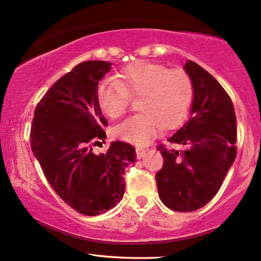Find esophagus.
Masks as SVG:
<instances>
[{
	"label": "esophagus",
	"mask_w": 261,
	"mask_h": 261,
	"mask_svg": "<svg viewBox=\"0 0 261 261\" xmlns=\"http://www.w3.org/2000/svg\"><path fill=\"white\" fill-rule=\"evenodd\" d=\"M136 154H137V159H142L147 155V150L143 148H137L136 149Z\"/></svg>",
	"instance_id": "1"
}]
</instances>
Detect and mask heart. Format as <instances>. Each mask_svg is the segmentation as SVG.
Returning a JSON list of instances; mask_svg holds the SVG:
<instances>
[{
	"instance_id": "heart-1",
	"label": "heart",
	"mask_w": 261,
	"mask_h": 261,
	"mask_svg": "<svg viewBox=\"0 0 261 261\" xmlns=\"http://www.w3.org/2000/svg\"><path fill=\"white\" fill-rule=\"evenodd\" d=\"M130 96L141 95L138 110L116 127L120 140L145 145L161 126L176 127L185 120L193 102L192 79L182 69L138 61L127 65L117 80H106L96 88V101L107 117L117 119L126 112Z\"/></svg>"
}]
</instances>
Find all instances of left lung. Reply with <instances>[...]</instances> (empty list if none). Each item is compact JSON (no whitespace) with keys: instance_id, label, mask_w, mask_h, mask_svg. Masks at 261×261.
Masks as SVG:
<instances>
[{"instance_id":"left-lung-1","label":"left lung","mask_w":261,"mask_h":261,"mask_svg":"<svg viewBox=\"0 0 261 261\" xmlns=\"http://www.w3.org/2000/svg\"><path fill=\"white\" fill-rule=\"evenodd\" d=\"M194 96L190 119L169 137L182 149L159 145L163 166L156 173L159 196L171 210L189 213L216 196L236 158V116L227 92L205 69L187 61Z\"/></svg>"}]
</instances>
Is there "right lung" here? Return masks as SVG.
<instances>
[{
    "instance_id": "right-lung-1",
    "label": "right lung",
    "mask_w": 261,
    "mask_h": 261,
    "mask_svg": "<svg viewBox=\"0 0 261 261\" xmlns=\"http://www.w3.org/2000/svg\"><path fill=\"white\" fill-rule=\"evenodd\" d=\"M111 65L87 61L62 76L37 105L31 126V147L45 178L69 206L87 216L119 203L125 168L136 160L133 145L120 141L105 154L93 151L106 138L96 88Z\"/></svg>"
}]
</instances>
